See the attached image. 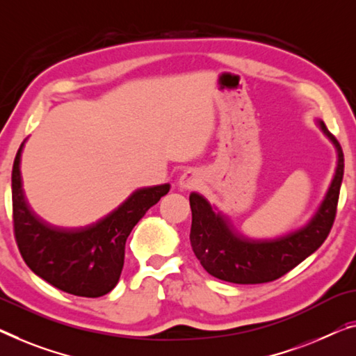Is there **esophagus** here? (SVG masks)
<instances>
[{"instance_id":"34e87169","label":"esophagus","mask_w":356,"mask_h":356,"mask_svg":"<svg viewBox=\"0 0 356 356\" xmlns=\"http://www.w3.org/2000/svg\"><path fill=\"white\" fill-rule=\"evenodd\" d=\"M201 185V172L198 169H188L179 179V187L182 190H195Z\"/></svg>"}]
</instances>
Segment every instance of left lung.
Listing matches in <instances>:
<instances>
[{
    "label": "left lung",
    "instance_id": "8db88e82",
    "mask_svg": "<svg viewBox=\"0 0 356 356\" xmlns=\"http://www.w3.org/2000/svg\"><path fill=\"white\" fill-rule=\"evenodd\" d=\"M318 126L337 152L336 174L321 204L300 229L277 238H249L232 224L229 216L211 206L200 193H190V243L196 259L212 277L236 284L278 280L314 254L330 235L343 177V153L323 121Z\"/></svg>",
    "mask_w": 356,
    "mask_h": 356
}]
</instances>
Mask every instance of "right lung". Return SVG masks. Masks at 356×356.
Segmentation results:
<instances>
[{
	"label": "right lung",
	"instance_id": "right-lung-1",
	"mask_svg": "<svg viewBox=\"0 0 356 356\" xmlns=\"http://www.w3.org/2000/svg\"><path fill=\"white\" fill-rule=\"evenodd\" d=\"M13 166V217L19 251L31 272L54 288L79 297H100L118 284L124 246L134 225L171 188H137L102 219L84 227H59L36 214L22 188L20 156Z\"/></svg>",
	"mask_w": 356,
	"mask_h": 356
}]
</instances>
